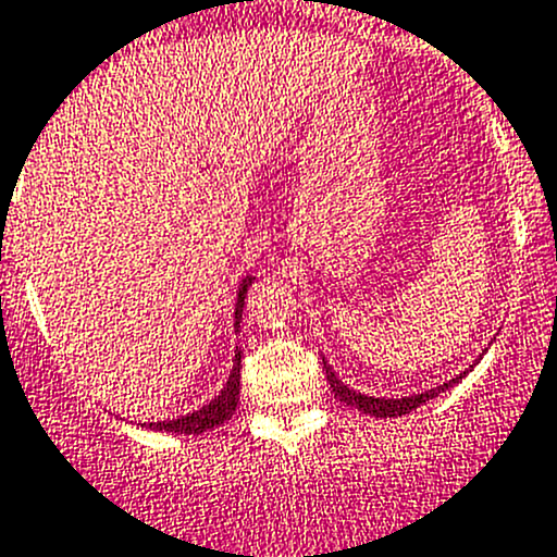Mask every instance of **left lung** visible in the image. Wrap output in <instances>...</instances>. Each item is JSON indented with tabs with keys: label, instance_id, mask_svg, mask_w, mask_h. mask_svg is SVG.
<instances>
[{
	"label": "left lung",
	"instance_id": "obj_1",
	"mask_svg": "<svg viewBox=\"0 0 557 557\" xmlns=\"http://www.w3.org/2000/svg\"><path fill=\"white\" fill-rule=\"evenodd\" d=\"M323 367H325V377H329V385H331V393L336 396V401L345 404V407H356L358 412H367L372 414V418H401V414L412 412V409H418L420 404H425L429 398L440 396V393L450 391L453 385H458L460 380L469 374V369H474V363H471L466 372L455 374L453 380H447V383L436 385V387H429V391H420V393H412V396H398V398H387V396H369V393H358L352 391L350 385L342 383L339 377H336L334 369L329 367V361L323 358Z\"/></svg>",
	"mask_w": 557,
	"mask_h": 557
}]
</instances>
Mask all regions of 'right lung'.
I'll return each mask as SVG.
<instances>
[{
  "label": "right lung",
  "mask_w": 557,
  "mask_h": 557,
  "mask_svg": "<svg viewBox=\"0 0 557 557\" xmlns=\"http://www.w3.org/2000/svg\"><path fill=\"white\" fill-rule=\"evenodd\" d=\"M256 277H245L239 283V294H237V305H234V334L239 331V323H243V307H245V296L247 288L252 285ZM239 372H243V347L234 350V367L228 372V380L223 383L218 396L212 401H207L205 407L194 409L188 414H180V418H166V420H153V423H143L145 429L150 431H166V434H205V431L221 429L226 420H232V414L237 412L239 404Z\"/></svg>",
  "instance_id": "obj_1"
}]
</instances>
